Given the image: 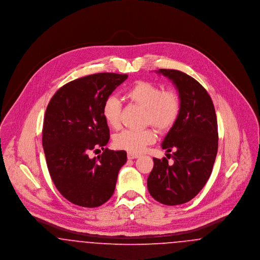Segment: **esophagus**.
I'll return each mask as SVG.
<instances>
[{
	"label": "esophagus",
	"instance_id": "34e87169",
	"mask_svg": "<svg viewBox=\"0 0 260 260\" xmlns=\"http://www.w3.org/2000/svg\"><path fill=\"white\" fill-rule=\"evenodd\" d=\"M139 156L137 155V154H133V153H127V159H129V160H133V159H136V158H138Z\"/></svg>",
	"mask_w": 260,
	"mask_h": 260
}]
</instances>
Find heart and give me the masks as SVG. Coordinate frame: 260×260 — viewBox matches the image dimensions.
<instances>
[{"mask_svg":"<svg viewBox=\"0 0 260 260\" xmlns=\"http://www.w3.org/2000/svg\"><path fill=\"white\" fill-rule=\"evenodd\" d=\"M132 102L145 109V124H152L159 133H166L172 128L180 113V100L173 89L162 90L159 85L139 81L125 93ZM103 117L112 128H119L121 125L122 103L115 96H110L103 104ZM156 140L155 132L152 128L141 131L125 129L115 136L114 144L117 148L137 154Z\"/></svg>","mask_w":260,"mask_h":260,"instance_id":"heart-1","label":"heart"}]
</instances>
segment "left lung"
Here are the masks:
<instances>
[{"mask_svg":"<svg viewBox=\"0 0 260 260\" xmlns=\"http://www.w3.org/2000/svg\"><path fill=\"white\" fill-rule=\"evenodd\" d=\"M157 73L173 81L181 108L161 143V148L173 153L167 157L172 156L174 164L153 158L147 187L159 203L176 206L194 198L210 178L218 148L217 121L210 94L198 81L173 69Z\"/></svg>","mask_w":260,"mask_h":260,"instance_id":"left-lung-1","label":"left lung"}]
</instances>
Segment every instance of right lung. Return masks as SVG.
<instances>
[{
    "instance_id": "right-lung-1",
    "label": "right lung",
    "mask_w": 260,
    "mask_h": 260,
    "mask_svg": "<svg viewBox=\"0 0 260 260\" xmlns=\"http://www.w3.org/2000/svg\"><path fill=\"white\" fill-rule=\"evenodd\" d=\"M126 78L99 73L76 79L60 87L47 107L42 141L48 169L59 193L74 205L96 208L114 193L126 153L104 148L110 134L102 109ZM99 148L103 154L89 158L88 153Z\"/></svg>"
}]
</instances>
